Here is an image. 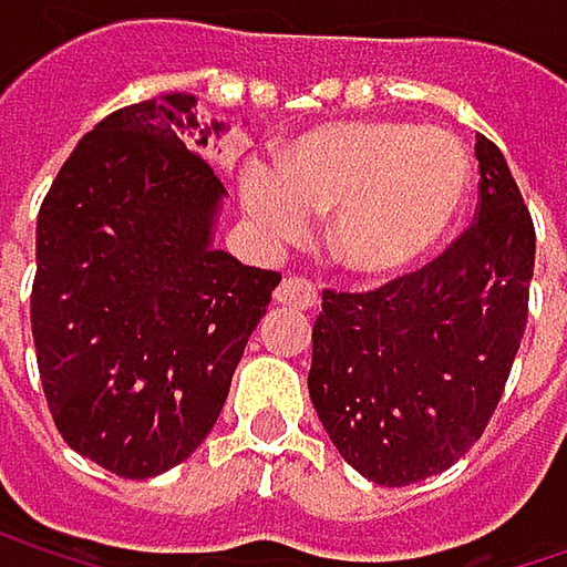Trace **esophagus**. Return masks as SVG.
<instances>
[{
  "label": "esophagus",
  "mask_w": 567,
  "mask_h": 567,
  "mask_svg": "<svg viewBox=\"0 0 567 567\" xmlns=\"http://www.w3.org/2000/svg\"><path fill=\"white\" fill-rule=\"evenodd\" d=\"M276 301L279 305H291V308H315L318 305V288L308 282V279H295V276H288L282 279V285L276 288Z\"/></svg>",
  "instance_id": "esophagus-1"
}]
</instances>
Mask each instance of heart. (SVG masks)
<instances>
[{"mask_svg": "<svg viewBox=\"0 0 567 567\" xmlns=\"http://www.w3.org/2000/svg\"><path fill=\"white\" fill-rule=\"evenodd\" d=\"M473 186L463 144L406 121L315 124L272 157L239 171V209L279 249L328 213V252L358 279H396L423 266L460 223Z\"/></svg>", "mask_w": 567, "mask_h": 567, "instance_id": "heart-1", "label": "heart"}]
</instances>
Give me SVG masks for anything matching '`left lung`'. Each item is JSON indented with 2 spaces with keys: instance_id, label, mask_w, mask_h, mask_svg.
Here are the masks:
<instances>
[{
  "instance_id": "1",
  "label": "left lung",
  "mask_w": 567,
  "mask_h": 567,
  "mask_svg": "<svg viewBox=\"0 0 567 567\" xmlns=\"http://www.w3.org/2000/svg\"><path fill=\"white\" fill-rule=\"evenodd\" d=\"M480 216L378 291H324L308 394L338 453L378 486L450 470L483 436L528 321L535 226L503 151L476 134Z\"/></svg>"
}]
</instances>
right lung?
<instances>
[{
  "instance_id": "obj_1",
  "label": "right lung",
  "mask_w": 567,
  "mask_h": 567,
  "mask_svg": "<svg viewBox=\"0 0 567 567\" xmlns=\"http://www.w3.org/2000/svg\"><path fill=\"white\" fill-rule=\"evenodd\" d=\"M164 94L87 131L39 209L32 338L64 443L124 480L213 430L279 272L213 246L223 183L199 157L226 121Z\"/></svg>"
}]
</instances>
